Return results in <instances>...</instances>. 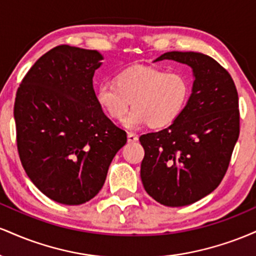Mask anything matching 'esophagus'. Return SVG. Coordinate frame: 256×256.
<instances>
[{"label":"esophagus","mask_w":256,"mask_h":256,"mask_svg":"<svg viewBox=\"0 0 256 256\" xmlns=\"http://www.w3.org/2000/svg\"><path fill=\"white\" fill-rule=\"evenodd\" d=\"M128 142H130V143L137 142V140H138V136H137V134H132V132H128Z\"/></svg>","instance_id":"34e87169"}]
</instances>
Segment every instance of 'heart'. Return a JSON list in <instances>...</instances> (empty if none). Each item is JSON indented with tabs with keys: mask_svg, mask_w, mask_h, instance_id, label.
Listing matches in <instances>:
<instances>
[{
	"mask_svg": "<svg viewBox=\"0 0 256 256\" xmlns=\"http://www.w3.org/2000/svg\"><path fill=\"white\" fill-rule=\"evenodd\" d=\"M186 78L178 72H166L156 67L134 66L119 72L114 83H102L95 98L102 110L114 120L131 112L124 125L128 128L149 125L167 128L179 118L189 98Z\"/></svg>",
	"mask_w": 256,
	"mask_h": 256,
	"instance_id": "obj_1",
	"label": "heart"
}]
</instances>
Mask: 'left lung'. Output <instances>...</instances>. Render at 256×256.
I'll return each instance as SVG.
<instances>
[{
  "label": "left lung",
  "mask_w": 256,
  "mask_h": 256,
  "mask_svg": "<svg viewBox=\"0 0 256 256\" xmlns=\"http://www.w3.org/2000/svg\"><path fill=\"white\" fill-rule=\"evenodd\" d=\"M189 64L195 82L184 110L173 124L142 134L140 178L158 204L182 207L198 201L222 183L240 136L238 94L224 67L195 52H165Z\"/></svg>",
  "instance_id": "8db88e82"
}]
</instances>
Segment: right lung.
<instances>
[{
	"instance_id": "right-lung-1",
	"label": "right lung",
	"mask_w": 256,
	"mask_h": 256,
	"mask_svg": "<svg viewBox=\"0 0 256 256\" xmlns=\"http://www.w3.org/2000/svg\"><path fill=\"white\" fill-rule=\"evenodd\" d=\"M96 50L58 46L42 55L16 91V146L26 174L49 198L82 204L98 195L126 132L102 112L92 77Z\"/></svg>"
}]
</instances>
